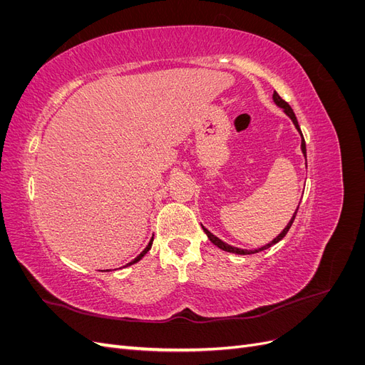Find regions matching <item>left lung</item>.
I'll return each mask as SVG.
<instances>
[{"label":"left lung","instance_id":"left-lung-1","mask_svg":"<svg viewBox=\"0 0 365 365\" xmlns=\"http://www.w3.org/2000/svg\"><path fill=\"white\" fill-rule=\"evenodd\" d=\"M274 102L277 103L280 108H283L284 109V113L288 114L289 117H291V120L294 121V125H295V128L298 129V132H300L302 134V130H300V126H298V121H297V117H295V114H294V111H292V108L289 106V103L288 102H284L283 98L274 91ZM302 150H303V153H304V157H306V143H304V138H303V134H302ZM298 210V208H297ZM295 216H297V212L294 213V216H292V219H291V222L286 225V228L282 231V233L275 237L272 242H269L268 245H264V247H262V248H259V250H254V251H248V250H239V248H236V247H231V245H228V244H225V242H222L220 239H217L216 236H213L212 233H210V231L207 230V228H204L202 227V230L205 231V235L208 236V239H210V242H212V244H215L216 247H219L220 250H224V251H228V252H235V254H254V252H259V251H263V250H267V248H269V247H272V245H275L277 244V242H280L286 235H288V231H289V228H291V225H292V222H294V219H295Z\"/></svg>","mask_w":365,"mask_h":365}]
</instances>
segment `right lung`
<instances>
[{
    "label": "right lung",
    "mask_w": 365,
    "mask_h": 365,
    "mask_svg": "<svg viewBox=\"0 0 365 365\" xmlns=\"http://www.w3.org/2000/svg\"><path fill=\"white\" fill-rule=\"evenodd\" d=\"M152 240H153V237L150 239V242H149V245H148V247L145 248V251H143V252L140 254V256H137V257H135L134 260H132V262H130V263H128V264H132V263H137V262H138V260H140V259H141L143 256H145V254H146V252H148V251L150 250V247H152ZM128 264H126V267H128Z\"/></svg>",
    "instance_id": "add662e5"
}]
</instances>
